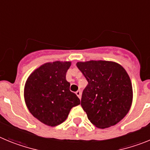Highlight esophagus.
<instances>
[{
    "instance_id": "obj_1",
    "label": "esophagus",
    "mask_w": 150,
    "mask_h": 150,
    "mask_svg": "<svg viewBox=\"0 0 150 150\" xmlns=\"http://www.w3.org/2000/svg\"><path fill=\"white\" fill-rule=\"evenodd\" d=\"M76 93V95L78 96V98H81V90H78V91H76V93Z\"/></svg>"
}]
</instances>
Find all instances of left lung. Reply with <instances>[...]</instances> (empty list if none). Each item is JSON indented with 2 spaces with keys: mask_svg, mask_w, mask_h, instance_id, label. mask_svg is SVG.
Masks as SVG:
<instances>
[{
  "mask_svg": "<svg viewBox=\"0 0 150 150\" xmlns=\"http://www.w3.org/2000/svg\"><path fill=\"white\" fill-rule=\"evenodd\" d=\"M88 84L82 93V108L89 120L99 129L116 125L130 109L133 92L125 69L114 62H78Z\"/></svg>",
  "mask_w": 150,
  "mask_h": 150,
  "instance_id": "left-lung-1",
  "label": "left lung"
}]
</instances>
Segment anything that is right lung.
<instances>
[{"instance_id":"right-lung-1","label":"right lung","mask_w":150,"mask_h":150,"mask_svg":"<svg viewBox=\"0 0 150 150\" xmlns=\"http://www.w3.org/2000/svg\"><path fill=\"white\" fill-rule=\"evenodd\" d=\"M71 62L47 63L28 77L25 87L26 105L32 115L42 123L56 126L67 120L70 110L80 105L70 91L66 79Z\"/></svg>"}]
</instances>
